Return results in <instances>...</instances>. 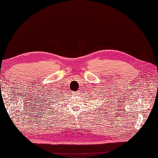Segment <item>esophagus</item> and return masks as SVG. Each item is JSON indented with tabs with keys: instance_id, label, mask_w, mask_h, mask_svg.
<instances>
[{
	"instance_id": "obj_1",
	"label": "esophagus",
	"mask_w": 158,
	"mask_h": 158,
	"mask_svg": "<svg viewBox=\"0 0 158 158\" xmlns=\"http://www.w3.org/2000/svg\"><path fill=\"white\" fill-rule=\"evenodd\" d=\"M78 93H79V92H78V91H76V92H73V94H74V95H78Z\"/></svg>"
}]
</instances>
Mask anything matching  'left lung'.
<instances>
[{
  "instance_id": "1",
  "label": "left lung",
  "mask_w": 158,
  "mask_h": 158,
  "mask_svg": "<svg viewBox=\"0 0 158 158\" xmlns=\"http://www.w3.org/2000/svg\"><path fill=\"white\" fill-rule=\"evenodd\" d=\"M90 97H91V96H90Z\"/></svg>"
}]
</instances>
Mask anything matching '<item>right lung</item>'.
Returning <instances> with one entry per match:
<instances>
[{"mask_svg":"<svg viewBox=\"0 0 158 158\" xmlns=\"http://www.w3.org/2000/svg\"><path fill=\"white\" fill-rule=\"evenodd\" d=\"M60 97H61V96H60V94H59L58 95V98H57V99H59V98H60ZM55 98H56V97H55ZM57 101H58V100H57Z\"/></svg>","mask_w":158,"mask_h":158,"instance_id":"right-lung-1","label":"right lung"}]
</instances>
